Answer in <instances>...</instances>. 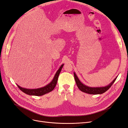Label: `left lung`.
<instances>
[{
    "mask_svg": "<svg viewBox=\"0 0 128 128\" xmlns=\"http://www.w3.org/2000/svg\"><path fill=\"white\" fill-rule=\"evenodd\" d=\"M74 78L75 80L76 83L77 84V86L78 88L80 90L83 92L87 93V94H102L103 93L105 92L111 87V86L114 83L116 79V78H115L113 80V82L106 86L100 87V88H92V87L87 86H86V85H84L81 83L75 72L74 73Z\"/></svg>",
    "mask_w": 128,
    "mask_h": 128,
    "instance_id": "1",
    "label": "left lung"
}]
</instances>
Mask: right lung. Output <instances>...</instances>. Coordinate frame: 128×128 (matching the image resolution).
Returning <instances> with one entry per match:
<instances>
[{"label": "right lung", "mask_w": 128, "mask_h": 128, "mask_svg": "<svg viewBox=\"0 0 128 128\" xmlns=\"http://www.w3.org/2000/svg\"><path fill=\"white\" fill-rule=\"evenodd\" d=\"M64 64H62L61 66V67L59 69V70L57 71L56 73V75L54 77V78L53 79L52 82L43 88H36V89H27V88H22L20 86H18V85H17V86L18 88H20V90H21L22 92H24V93H25V94H27L31 95V96H40L44 95L46 94H47V93L52 91L56 87V84L58 82V77H59V75L60 74L62 68Z\"/></svg>", "instance_id": "add662e5"}]
</instances>
